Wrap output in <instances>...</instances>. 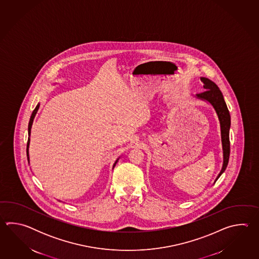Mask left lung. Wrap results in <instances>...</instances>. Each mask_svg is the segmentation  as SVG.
I'll return each mask as SVG.
<instances>
[{
  "mask_svg": "<svg viewBox=\"0 0 259 259\" xmlns=\"http://www.w3.org/2000/svg\"><path fill=\"white\" fill-rule=\"evenodd\" d=\"M202 82H204L205 91L201 94H196V97L200 99L205 100L209 102L214 106L215 112L219 116L221 130V141L223 147V166L220 171V175L225 171L229 163L230 152H231V143H230V127H231V115L227 107L222 93L215 82L205 77H201Z\"/></svg>",
  "mask_w": 259,
  "mask_h": 259,
  "instance_id": "obj_1",
  "label": "left lung"
}]
</instances>
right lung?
Wrapping results in <instances>:
<instances>
[{"label":"right lung","mask_w":259,"mask_h":259,"mask_svg":"<svg viewBox=\"0 0 259 259\" xmlns=\"http://www.w3.org/2000/svg\"><path fill=\"white\" fill-rule=\"evenodd\" d=\"M39 109V105L36 106V108L34 109L33 112H32V114H31V116H30V119H29V123H28V135H30V130H31V126H32V122H33L34 116L36 115V113H37V111ZM28 145H29V138H28V144H27V155H28ZM29 161V160H28ZM116 162H117V160H116ZM116 163H115V165L114 166L116 165Z\"/></svg>","instance_id":"add662e5"}]
</instances>
